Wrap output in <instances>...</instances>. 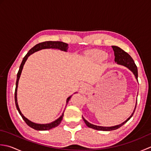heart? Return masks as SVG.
Instances as JSON below:
<instances>
[{
  "label": "heart",
  "instance_id": "1",
  "mask_svg": "<svg viewBox=\"0 0 151 151\" xmlns=\"http://www.w3.org/2000/svg\"><path fill=\"white\" fill-rule=\"evenodd\" d=\"M92 55L94 58H95L99 60H104L107 57V54L103 52V51L101 50L94 51V52H93Z\"/></svg>",
  "mask_w": 151,
  "mask_h": 151
}]
</instances>
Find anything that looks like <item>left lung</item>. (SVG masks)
Wrapping results in <instances>:
<instances>
[{
	"label": "left lung",
	"mask_w": 151,
	"mask_h": 151,
	"mask_svg": "<svg viewBox=\"0 0 151 151\" xmlns=\"http://www.w3.org/2000/svg\"><path fill=\"white\" fill-rule=\"evenodd\" d=\"M111 47L114 51L115 62H117L118 64H121V65H123L125 67H128V68H129L131 70V71L134 73V75L136 76V78L137 80V76H138V74H137V66L135 64V63H134V61L132 58V57H131L127 52H125V51H124L123 49H121L119 47H118L117 46H111ZM136 104L135 108H134V112L132 113V114L131 115V116L129 119H127V120L125 121L124 123H121V124L116 125V126H114V127H104L97 126V125H94V124L89 123V122L86 121L83 117H82V118H83V119H84V121L85 122L86 124L87 125L88 127L91 128V129H93L97 130H102V131L114 130H116V129H119V128H120L121 127L123 126V125L125 123H127V122L132 117V115L136 110Z\"/></svg>",
	"instance_id": "left-lung-1"
}]
</instances>
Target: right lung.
<instances>
[{
    "mask_svg": "<svg viewBox=\"0 0 151 151\" xmlns=\"http://www.w3.org/2000/svg\"><path fill=\"white\" fill-rule=\"evenodd\" d=\"M68 44H67L65 43L62 42V41H45V42H41L38 43L37 45H36L34 47L32 48V49L28 51V53L25 55V56L24 57L23 60H22L21 64L20 67H19V71L17 73V81H16V87H15V105H16V108H17V110L19 111V114L21 115V116L22 117V118L23 119V120L25 121L28 126L32 128V129L37 130H49L50 129H52L53 128H55L57 126L60 124L61 121H62L63 117V113L62 114V115L61 116L56 119V121H54V122L51 123H49V124H36L34 123L33 122H32L30 121H29L22 114V113L21 112L20 110H19V106H18V104H17V86H18V82H19V79L20 78L21 74L22 72V69L23 68V65L26 62V60H27L28 57L29 56L30 54H33L34 52H36V51H38L41 49H60L61 50H63V51H67V49H68ZM72 96H70L69 97L67 98V102L66 103L67 104L68 103L69 101L70 100V97Z\"/></svg>",
    "mask_w": 151,
    "mask_h": 151,
    "instance_id": "obj_1",
    "label": "right lung"
}]
</instances>
